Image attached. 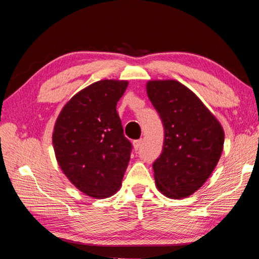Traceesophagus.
I'll list each match as a JSON object with an SVG mask.
<instances>
[{
  "instance_id": "34e87169",
  "label": "esophagus",
  "mask_w": 259,
  "mask_h": 259,
  "mask_svg": "<svg viewBox=\"0 0 259 259\" xmlns=\"http://www.w3.org/2000/svg\"><path fill=\"white\" fill-rule=\"evenodd\" d=\"M142 143H143V139H137V140H134V148L136 151L139 150L140 146H142Z\"/></svg>"
}]
</instances>
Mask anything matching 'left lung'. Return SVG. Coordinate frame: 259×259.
Segmentation results:
<instances>
[{
  "label": "left lung",
  "instance_id": "8db88e82",
  "mask_svg": "<svg viewBox=\"0 0 259 259\" xmlns=\"http://www.w3.org/2000/svg\"><path fill=\"white\" fill-rule=\"evenodd\" d=\"M146 93L164 126L155 185L170 199L188 198L207 182L224 148V129L192 90L176 80H150Z\"/></svg>",
  "mask_w": 259,
  "mask_h": 259
}]
</instances>
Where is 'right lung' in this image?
Returning a JSON list of instances; mask_svg holds the SVG:
<instances>
[{"mask_svg": "<svg viewBox=\"0 0 259 259\" xmlns=\"http://www.w3.org/2000/svg\"><path fill=\"white\" fill-rule=\"evenodd\" d=\"M129 82L100 80L78 91L61 108L52 133L56 160L78 191L106 199L122 185L131 144L116 104Z\"/></svg>", "mask_w": 259, "mask_h": 259, "instance_id": "right-lung-1", "label": "right lung"}]
</instances>
